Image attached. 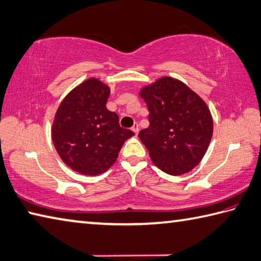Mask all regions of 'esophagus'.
<instances>
[{"label": "esophagus", "mask_w": 261, "mask_h": 261, "mask_svg": "<svg viewBox=\"0 0 261 261\" xmlns=\"http://www.w3.org/2000/svg\"><path fill=\"white\" fill-rule=\"evenodd\" d=\"M132 130L135 133V134L137 135L139 134V130H140V128H139V124H137V122H135L134 125H133V127H132Z\"/></svg>", "instance_id": "1"}]
</instances>
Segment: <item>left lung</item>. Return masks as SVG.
Instances as JSON below:
<instances>
[{"label": "left lung", "instance_id": "1", "mask_svg": "<svg viewBox=\"0 0 261 261\" xmlns=\"http://www.w3.org/2000/svg\"><path fill=\"white\" fill-rule=\"evenodd\" d=\"M149 109L150 126L139 137L152 162L166 174L179 176L199 165L214 132L209 108L183 82L161 77L140 92Z\"/></svg>", "mask_w": 261, "mask_h": 261}]
</instances>
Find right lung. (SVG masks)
Wrapping results in <instances>:
<instances>
[{
  "mask_svg": "<svg viewBox=\"0 0 261 261\" xmlns=\"http://www.w3.org/2000/svg\"><path fill=\"white\" fill-rule=\"evenodd\" d=\"M110 88L88 78L68 93L52 125V141L65 164L77 173L96 176L115 164L122 144L134 133L122 128L107 109Z\"/></svg>",
  "mask_w": 261,
  "mask_h": 261,
  "instance_id": "right-lung-1",
  "label": "right lung"
}]
</instances>
